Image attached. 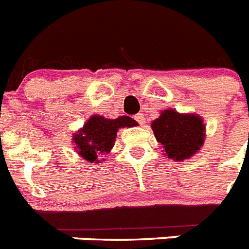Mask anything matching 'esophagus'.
I'll list each match as a JSON object with an SVG mask.
<instances>
[{"label":"esophagus","instance_id":"1","mask_svg":"<svg viewBox=\"0 0 249 249\" xmlns=\"http://www.w3.org/2000/svg\"><path fill=\"white\" fill-rule=\"evenodd\" d=\"M134 119H135V120H137L138 123H139V124H141V125H143L144 123H145V116H144L143 114H141V112H139V114L135 115Z\"/></svg>","mask_w":249,"mask_h":249}]
</instances>
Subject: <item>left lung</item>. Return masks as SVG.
I'll use <instances>...</instances> for the list:
<instances>
[{"label": "left lung", "mask_w": 249, "mask_h": 249, "mask_svg": "<svg viewBox=\"0 0 249 249\" xmlns=\"http://www.w3.org/2000/svg\"><path fill=\"white\" fill-rule=\"evenodd\" d=\"M154 137L164 148L167 158L189 160L205 141V124L196 114H179L168 108L152 123Z\"/></svg>", "instance_id": "left-lung-1"}]
</instances>
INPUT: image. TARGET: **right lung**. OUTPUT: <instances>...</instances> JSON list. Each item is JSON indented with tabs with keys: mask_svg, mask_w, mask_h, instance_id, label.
<instances>
[{
	"mask_svg": "<svg viewBox=\"0 0 249 249\" xmlns=\"http://www.w3.org/2000/svg\"><path fill=\"white\" fill-rule=\"evenodd\" d=\"M135 125L137 121L129 116L106 119L100 115H93L86 121L82 129L73 134L72 141L79 156L91 163H99L100 157L110 153L114 147L119 129L131 128Z\"/></svg>",
	"mask_w": 249,
	"mask_h": 249,
	"instance_id": "1",
	"label": "right lung"
}]
</instances>
